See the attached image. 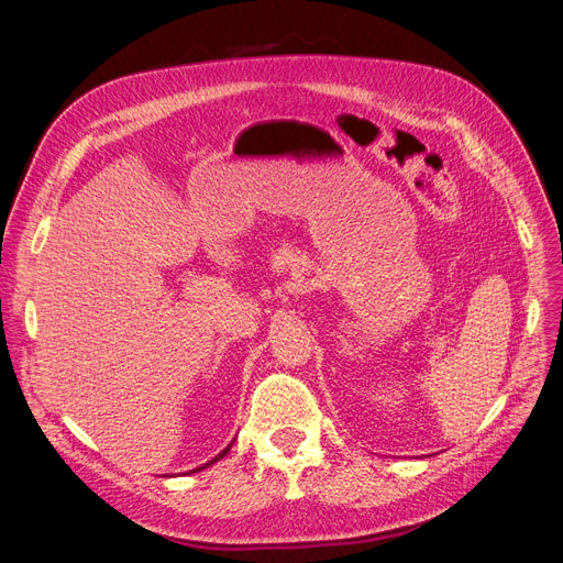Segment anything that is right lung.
<instances>
[{
	"mask_svg": "<svg viewBox=\"0 0 563 563\" xmlns=\"http://www.w3.org/2000/svg\"><path fill=\"white\" fill-rule=\"evenodd\" d=\"M228 450H230V448H225V450H223V452H221V454H219V456H217V459H212V461H207V463H205V465H200V467H196V470H194V472H198V470H205V467H207V465H212V463H217V461H219V459H223V456H225V454H228Z\"/></svg>",
	"mask_w": 563,
	"mask_h": 563,
	"instance_id": "right-lung-1",
	"label": "right lung"
}]
</instances>
